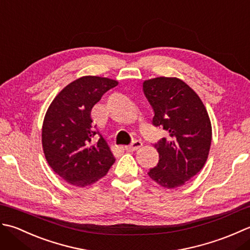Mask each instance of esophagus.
I'll use <instances>...</instances> for the list:
<instances>
[{"label": "esophagus", "mask_w": 250, "mask_h": 250, "mask_svg": "<svg viewBox=\"0 0 250 250\" xmlns=\"http://www.w3.org/2000/svg\"><path fill=\"white\" fill-rule=\"evenodd\" d=\"M141 146H142V142L139 141V140H136V141L132 142L131 145L125 146V150L128 151V152H132V151H136V150L140 149Z\"/></svg>", "instance_id": "34e87169"}]
</instances>
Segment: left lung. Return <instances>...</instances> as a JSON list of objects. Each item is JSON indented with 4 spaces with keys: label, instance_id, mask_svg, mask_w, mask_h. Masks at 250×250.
<instances>
[{
    "label": "left lung",
    "instance_id": "8db88e82",
    "mask_svg": "<svg viewBox=\"0 0 250 250\" xmlns=\"http://www.w3.org/2000/svg\"><path fill=\"white\" fill-rule=\"evenodd\" d=\"M142 86L154 110L153 124L169 134L155 145L160 161L147 175L161 187L175 189L205 165L212 134L209 115L198 95L180 79L160 76Z\"/></svg>",
    "mask_w": 250,
    "mask_h": 250
}]
</instances>
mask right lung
Masks as SVG:
<instances>
[{
    "mask_svg": "<svg viewBox=\"0 0 250 250\" xmlns=\"http://www.w3.org/2000/svg\"><path fill=\"white\" fill-rule=\"evenodd\" d=\"M116 80L85 75L61 89L49 104L42 126L43 152L50 168L70 185L84 188L104 177L115 157L91 124L93 106Z\"/></svg>",
    "mask_w": 250,
    "mask_h": 250,
    "instance_id": "right-lung-1",
    "label": "right lung"
}]
</instances>
